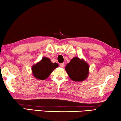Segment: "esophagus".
I'll return each mask as SVG.
<instances>
[{
    "label": "esophagus",
    "instance_id": "34e87169",
    "mask_svg": "<svg viewBox=\"0 0 121 121\" xmlns=\"http://www.w3.org/2000/svg\"><path fill=\"white\" fill-rule=\"evenodd\" d=\"M60 67H62V68H63L64 67V63H61L60 64Z\"/></svg>",
    "mask_w": 121,
    "mask_h": 121
}]
</instances>
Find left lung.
<instances>
[{
  "mask_svg": "<svg viewBox=\"0 0 121 121\" xmlns=\"http://www.w3.org/2000/svg\"><path fill=\"white\" fill-rule=\"evenodd\" d=\"M65 69L69 78L75 82L83 81L89 74V65L78 57L73 58Z\"/></svg>",
  "mask_w": 121,
  "mask_h": 121,
  "instance_id": "1",
  "label": "left lung"
}]
</instances>
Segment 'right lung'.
Instances as JSON below:
<instances>
[{
    "label": "right lung",
    "instance_id": "obj_1",
    "mask_svg": "<svg viewBox=\"0 0 121 121\" xmlns=\"http://www.w3.org/2000/svg\"><path fill=\"white\" fill-rule=\"evenodd\" d=\"M58 65L57 63L52 62L48 58L43 57L40 62L32 66L33 74L38 79L45 80Z\"/></svg>",
    "mask_w": 121,
    "mask_h": 121
}]
</instances>
